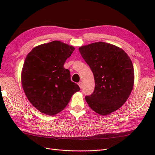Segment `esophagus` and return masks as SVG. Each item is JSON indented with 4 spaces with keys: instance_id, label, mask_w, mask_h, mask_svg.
I'll use <instances>...</instances> for the list:
<instances>
[{
    "instance_id": "obj_1",
    "label": "esophagus",
    "mask_w": 155,
    "mask_h": 155,
    "mask_svg": "<svg viewBox=\"0 0 155 155\" xmlns=\"http://www.w3.org/2000/svg\"><path fill=\"white\" fill-rule=\"evenodd\" d=\"M78 86H79V87L81 88H83V83H82V82H79V83H78Z\"/></svg>"
}]
</instances>
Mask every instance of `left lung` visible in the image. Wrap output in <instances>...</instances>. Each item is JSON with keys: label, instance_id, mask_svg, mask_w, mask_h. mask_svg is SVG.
<instances>
[{"label": "left lung", "instance_id": "left-lung-1", "mask_svg": "<svg viewBox=\"0 0 155 155\" xmlns=\"http://www.w3.org/2000/svg\"><path fill=\"white\" fill-rule=\"evenodd\" d=\"M79 51L94 78L93 93L85 97L88 106L101 115L118 110L133 88L134 68L130 58L123 49L104 42L83 46Z\"/></svg>", "mask_w": 155, "mask_h": 155}]
</instances>
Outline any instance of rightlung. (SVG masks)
Here are the masks:
<instances>
[{"label":"right lung","mask_w":155,"mask_h":155,"mask_svg":"<svg viewBox=\"0 0 155 155\" xmlns=\"http://www.w3.org/2000/svg\"><path fill=\"white\" fill-rule=\"evenodd\" d=\"M74 48L54 41L39 45L25 58L21 81L26 96L41 113L54 115L67 107L80 87L64 64Z\"/></svg>","instance_id":"add662e5"}]
</instances>
